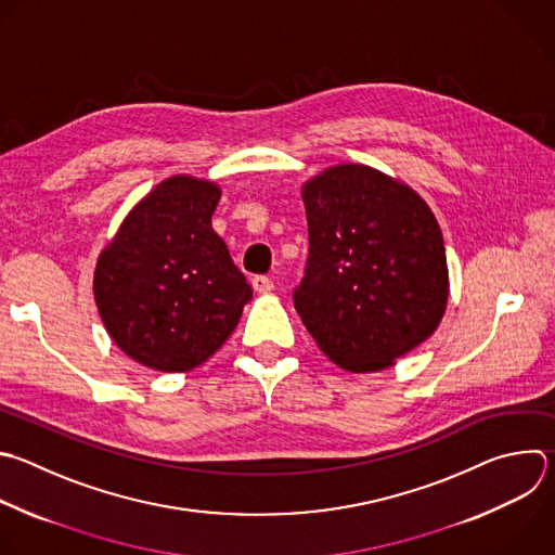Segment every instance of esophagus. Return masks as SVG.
I'll list each match as a JSON object with an SVG mask.
<instances>
[{
	"instance_id": "1",
	"label": "esophagus",
	"mask_w": 555,
	"mask_h": 555,
	"mask_svg": "<svg viewBox=\"0 0 555 555\" xmlns=\"http://www.w3.org/2000/svg\"><path fill=\"white\" fill-rule=\"evenodd\" d=\"M253 287L257 294H270L274 289V281L268 276H253Z\"/></svg>"
}]
</instances>
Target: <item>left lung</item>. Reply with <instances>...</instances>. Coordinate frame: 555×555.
I'll list each match as a JSON object with an SVG mask.
<instances>
[{
  "instance_id": "left-lung-1",
  "label": "left lung",
  "mask_w": 555,
  "mask_h": 555,
  "mask_svg": "<svg viewBox=\"0 0 555 555\" xmlns=\"http://www.w3.org/2000/svg\"><path fill=\"white\" fill-rule=\"evenodd\" d=\"M309 227L294 307L318 348L348 373H377L423 344L449 300L442 231L399 178L361 163L302 184Z\"/></svg>"
}]
</instances>
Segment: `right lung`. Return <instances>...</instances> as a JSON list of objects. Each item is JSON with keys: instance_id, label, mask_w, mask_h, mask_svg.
Segmentation results:
<instances>
[{"instance_id": "add662e5", "label": "right lung", "mask_w": 555, "mask_h": 555, "mask_svg": "<svg viewBox=\"0 0 555 555\" xmlns=\"http://www.w3.org/2000/svg\"><path fill=\"white\" fill-rule=\"evenodd\" d=\"M220 196L211 180L169 176L98 257L93 296L106 333L152 371H194L229 339L253 298L211 227Z\"/></svg>"}]
</instances>
